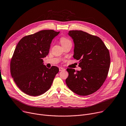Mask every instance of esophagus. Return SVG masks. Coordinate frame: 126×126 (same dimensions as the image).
I'll use <instances>...</instances> for the list:
<instances>
[{"instance_id": "34e87169", "label": "esophagus", "mask_w": 126, "mask_h": 126, "mask_svg": "<svg viewBox=\"0 0 126 126\" xmlns=\"http://www.w3.org/2000/svg\"><path fill=\"white\" fill-rule=\"evenodd\" d=\"M65 70V69L63 68H62V67H60V68H59V70H60V71H63V70Z\"/></svg>"}]
</instances>
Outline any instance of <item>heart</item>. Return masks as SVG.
<instances>
[{"mask_svg": "<svg viewBox=\"0 0 126 126\" xmlns=\"http://www.w3.org/2000/svg\"><path fill=\"white\" fill-rule=\"evenodd\" d=\"M60 42L62 46L68 44H72L70 40H69L68 38H67L66 37H62L61 38Z\"/></svg>", "mask_w": 126, "mask_h": 126, "instance_id": "heart-1", "label": "heart"}]
</instances>
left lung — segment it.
Wrapping results in <instances>:
<instances>
[{
  "label": "left lung",
  "instance_id": "obj_1",
  "mask_svg": "<svg viewBox=\"0 0 126 126\" xmlns=\"http://www.w3.org/2000/svg\"><path fill=\"white\" fill-rule=\"evenodd\" d=\"M68 35L75 44L74 58L79 60L82 69L67 68L68 87L82 96L94 93L107 77L110 64L109 51L102 40L82 31H70Z\"/></svg>",
  "mask_w": 126,
  "mask_h": 126
}]
</instances>
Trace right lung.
<instances>
[{"label": "right lung", "instance_id": "right-lung-1", "mask_svg": "<svg viewBox=\"0 0 126 126\" xmlns=\"http://www.w3.org/2000/svg\"><path fill=\"white\" fill-rule=\"evenodd\" d=\"M60 32L42 30L23 37L18 43L10 63L12 78L19 88L31 96H38L51 87L59 68H48L43 58L48 53L52 40Z\"/></svg>", "mask_w": 126, "mask_h": 126}]
</instances>
